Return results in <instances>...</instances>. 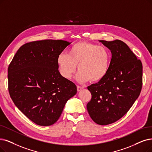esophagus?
<instances>
[{
  "label": "esophagus",
  "instance_id": "34e87169",
  "mask_svg": "<svg viewBox=\"0 0 152 152\" xmlns=\"http://www.w3.org/2000/svg\"><path fill=\"white\" fill-rule=\"evenodd\" d=\"M83 88V87H80V86H77V91L78 92H80V91H81L82 89Z\"/></svg>",
  "mask_w": 152,
  "mask_h": 152
}]
</instances>
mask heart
<instances>
[{"instance_id":"b5f03b06","label":"heart","mask_w":152,"mask_h":152,"mask_svg":"<svg viewBox=\"0 0 152 152\" xmlns=\"http://www.w3.org/2000/svg\"><path fill=\"white\" fill-rule=\"evenodd\" d=\"M110 53L106 48L80 42L73 45L69 54L62 53L57 57V65L61 75L70 79L77 70V80L83 83L89 80L98 82L105 77L110 68Z\"/></svg>"}]
</instances>
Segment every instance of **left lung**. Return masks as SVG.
<instances>
[{"instance_id": "left-lung-1", "label": "left lung", "mask_w": 152, "mask_h": 152, "mask_svg": "<svg viewBox=\"0 0 152 152\" xmlns=\"http://www.w3.org/2000/svg\"><path fill=\"white\" fill-rule=\"evenodd\" d=\"M100 42L112 52L110 68L104 79L87 87L92 99L87 108L96 124L107 125L122 118L138 99L142 87L143 66L123 41Z\"/></svg>"}]
</instances>
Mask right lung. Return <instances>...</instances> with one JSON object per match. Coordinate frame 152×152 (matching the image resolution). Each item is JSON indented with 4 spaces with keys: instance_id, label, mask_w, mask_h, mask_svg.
<instances>
[{
    "instance_id": "right-lung-1",
    "label": "right lung",
    "mask_w": 152,
    "mask_h": 152,
    "mask_svg": "<svg viewBox=\"0 0 152 152\" xmlns=\"http://www.w3.org/2000/svg\"><path fill=\"white\" fill-rule=\"evenodd\" d=\"M70 44L61 40L28 42L19 48L8 67L12 100L38 125L55 124L66 102L77 94L75 84L58 70L57 57Z\"/></svg>"
}]
</instances>
